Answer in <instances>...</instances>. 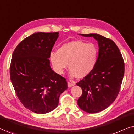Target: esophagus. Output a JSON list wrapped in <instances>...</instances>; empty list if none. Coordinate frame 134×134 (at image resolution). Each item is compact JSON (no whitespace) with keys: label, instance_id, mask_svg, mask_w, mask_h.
Wrapping results in <instances>:
<instances>
[{"label":"esophagus","instance_id":"1","mask_svg":"<svg viewBox=\"0 0 134 134\" xmlns=\"http://www.w3.org/2000/svg\"><path fill=\"white\" fill-rule=\"evenodd\" d=\"M74 85H75V84L74 83H71V82H68V87L69 88L73 87V86H74Z\"/></svg>","mask_w":134,"mask_h":134}]
</instances>
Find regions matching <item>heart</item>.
Here are the masks:
<instances>
[{"label":"heart","instance_id":"b5f03b06","mask_svg":"<svg viewBox=\"0 0 134 134\" xmlns=\"http://www.w3.org/2000/svg\"><path fill=\"white\" fill-rule=\"evenodd\" d=\"M98 51L93 43L76 40L63 44L57 52H51L50 60L55 71L62 74L68 63L69 75L83 78L90 73L95 66Z\"/></svg>","mask_w":134,"mask_h":134}]
</instances>
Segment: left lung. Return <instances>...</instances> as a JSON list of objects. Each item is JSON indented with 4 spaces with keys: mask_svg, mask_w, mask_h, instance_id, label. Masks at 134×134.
I'll return each mask as SVG.
<instances>
[{
    "mask_svg": "<svg viewBox=\"0 0 134 134\" xmlns=\"http://www.w3.org/2000/svg\"><path fill=\"white\" fill-rule=\"evenodd\" d=\"M79 35L94 38L99 52L92 71L77 83L82 90L77 104L85 112L98 113L109 107L118 96L124 74L123 58L111 40L98 34Z\"/></svg>",
    "mask_w": 134,
    "mask_h": 134,
    "instance_id": "left-lung-1",
    "label": "left lung"
}]
</instances>
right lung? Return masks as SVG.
I'll list each match as a JSON object with an SVG mask.
<instances>
[{"mask_svg":"<svg viewBox=\"0 0 134 134\" xmlns=\"http://www.w3.org/2000/svg\"><path fill=\"white\" fill-rule=\"evenodd\" d=\"M59 33L37 32L25 38L12 55L10 79L25 108L39 114L58 106L60 95L68 88L66 79L52 70L50 54Z\"/></svg>","mask_w":134,"mask_h":134,"instance_id":"1","label":"right lung"}]
</instances>
